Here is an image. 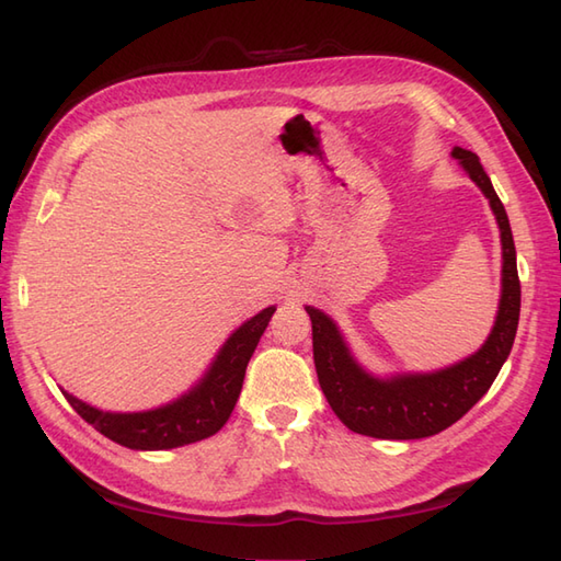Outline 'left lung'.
I'll use <instances>...</instances> for the list:
<instances>
[{"label":"left lung","mask_w":561,"mask_h":561,"mask_svg":"<svg viewBox=\"0 0 561 561\" xmlns=\"http://www.w3.org/2000/svg\"><path fill=\"white\" fill-rule=\"evenodd\" d=\"M450 157L458 159L470 181L490 199L502 233V299L494 328L478 352L438 371L376 376L356 362L335 320L313 306H306L313 325V362L320 388L340 422L356 434L410 440L444 432L490 390L514 347L520 316V282L506 209L478 153L453 147Z\"/></svg>","instance_id":"1"}]
</instances>
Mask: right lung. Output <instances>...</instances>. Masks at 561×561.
Masks as SVG:
<instances>
[{"mask_svg": "<svg viewBox=\"0 0 561 561\" xmlns=\"http://www.w3.org/2000/svg\"><path fill=\"white\" fill-rule=\"evenodd\" d=\"M274 311L277 306L262 308L257 316L236 328L211 359L205 376L181 398L165 402L161 408L145 412H103L67 390H62V396L81 420H87L105 438L125 448L169 450L209 438L231 416L243 388L245 366Z\"/></svg>", "mask_w": 561, "mask_h": 561, "instance_id": "obj_1", "label": "right lung"}]
</instances>
